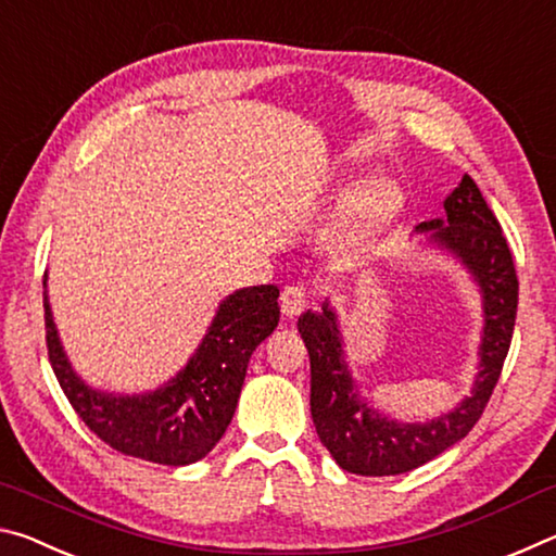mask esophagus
<instances>
[{"mask_svg":"<svg viewBox=\"0 0 556 556\" xmlns=\"http://www.w3.org/2000/svg\"><path fill=\"white\" fill-rule=\"evenodd\" d=\"M279 306H281V314L287 318H294L306 308V291L301 287H285L279 296Z\"/></svg>","mask_w":556,"mask_h":556,"instance_id":"esophagus-1","label":"esophagus"}]
</instances>
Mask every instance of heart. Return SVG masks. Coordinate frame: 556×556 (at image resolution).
<instances>
[{
  "mask_svg": "<svg viewBox=\"0 0 556 556\" xmlns=\"http://www.w3.org/2000/svg\"><path fill=\"white\" fill-rule=\"evenodd\" d=\"M404 211V191L397 178L370 174L357 181L331 223V242L343 255H365L378 244Z\"/></svg>",
  "mask_w": 556,
  "mask_h": 556,
  "instance_id": "b5f03b06",
  "label": "heart"
}]
</instances>
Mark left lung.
Here are the masks:
<instances>
[{
  "label": "left lung",
  "mask_w": 556,
  "mask_h": 556,
  "mask_svg": "<svg viewBox=\"0 0 556 556\" xmlns=\"http://www.w3.org/2000/svg\"><path fill=\"white\" fill-rule=\"evenodd\" d=\"M419 244L444 252L468 271L481 294L483 328L470 394L427 421H402L361 392L345 361L343 333L331 301L299 316V333L312 361V417L336 464L357 476H397L444 454L464 439L501 378L517 314V275L501 223L470 176L444 199V218L417 225Z\"/></svg>",
  "instance_id": "left-lung-1"
}]
</instances>
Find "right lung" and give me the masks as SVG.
Instances as JSON below:
<instances>
[{"label": "right lung", "mask_w": 556, "mask_h": 556, "mask_svg": "<svg viewBox=\"0 0 556 556\" xmlns=\"http://www.w3.org/2000/svg\"><path fill=\"white\" fill-rule=\"evenodd\" d=\"M277 296L275 285L232 291L174 378L154 390L127 394L92 388L73 368L53 321L49 275H43L51 368L80 419L119 454L162 466L195 464L211 454L232 421L250 357L279 324Z\"/></svg>", "instance_id": "add662e5"}]
</instances>
